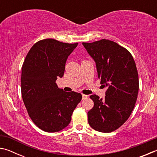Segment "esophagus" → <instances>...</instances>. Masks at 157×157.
<instances>
[{
    "instance_id": "1",
    "label": "esophagus",
    "mask_w": 157,
    "mask_h": 157,
    "mask_svg": "<svg viewBox=\"0 0 157 157\" xmlns=\"http://www.w3.org/2000/svg\"><path fill=\"white\" fill-rule=\"evenodd\" d=\"M88 98V95H84V94H82V99L84 100V99H86V98Z\"/></svg>"
}]
</instances>
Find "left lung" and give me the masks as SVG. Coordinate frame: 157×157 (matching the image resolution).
I'll return each instance as SVG.
<instances>
[{
  "label": "left lung",
  "instance_id": "8db88e82",
  "mask_svg": "<svg viewBox=\"0 0 157 157\" xmlns=\"http://www.w3.org/2000/svg\"><path fill=\"white\" fill-rule=\"evenodd\" d=\"M94 59L100 84L107 87L105 99L90 98L94 106L88 112L93 129L109 133L118 129L131 115L139 89L136 63L128 50L108 39L82 43Z\"/></svg>",
  "mask_w": 157,
  "mask_h": 157
}]
</instances>
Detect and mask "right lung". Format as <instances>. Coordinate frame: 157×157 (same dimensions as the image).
<instances>
[{
  "mask_svg": "<svg viewBox=\"0 0 157 157\" xmlns=\"http://www.w3.org/2000/svg\"><path fill=\"white\" fill-rule=\"evenodd\" d=\"M78 43H63L52 39L39 41L27 54L21 72V94L28 115L44 132L64 129L82 100V95L58 88L68 57Z\"/></svg>",
  "mask_w": 157,
  "mask_h": 157,
  "instance_id": "obj_1",
  "label": "right lung"
}]
</instances>
